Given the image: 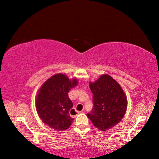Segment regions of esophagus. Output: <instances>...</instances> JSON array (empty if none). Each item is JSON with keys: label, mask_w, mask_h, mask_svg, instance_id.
Masks as SVG:
<instances>
[{"label": "esophagus", "mask_w": 159, "mask_h": 159, "mask_svg": "<svg viewBox=\"0 0 159 159\" xmlns=\"http://www.w3.org/2000/svg\"><path fill=\"white\" fill-rule=\"evenodd\" d=\"M74 111V112H75V113H76V115L75 116H74V117H76L78 114H79V113H80L82 112V111H76V110H74V109H73Z\"/></svg>", "instance_id": "1"}]
</instances>
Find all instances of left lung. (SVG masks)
I'll return each mask as SVG.
<instances>
[{
  "label": "left lung",
  "instance_id": "1",
  "mask_svg": "<svg viewBox=\"0 0 159 159\" xmlns=\"http://www.w3.org/2000/svg\"><path fill=\"white\" fill-rule=\"evenodd\" d=\"M93 93V108L87 116L96 128L106 131L120 122L127 109L126 93L120 85L104 74L94 82H89Z\"/></svg>",
  "mask_w": 159,
  "mask_h": 159
}]
</instances>
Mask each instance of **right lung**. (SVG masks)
Segmentation results:
<instances>
[{
  "instance_id": "1",
  "label": "right lung",
  "mask_w": 159,
  "mask_h": 159,
  "mask_svg": "<svg viewBox=\"0 0 159 159\" xmlns=\"http://www.w3.org/2000/svg\"><path fill=\"white\" fill-rule=\"evenodd\" d=\"M78 83L76 78L70 79L66 74L58 73L47 79L38 90L37 112L43 123L56 131L67 130L73 122L70 116L73 104L67 93Z\"/></svg>"
}]
</instances>
